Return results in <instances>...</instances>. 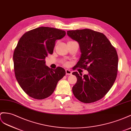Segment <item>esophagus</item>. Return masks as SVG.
Returning a JSON list of instances; mask_svg holds the SVG:
<instances>
[{
    "label": "esophagus",
    "instance_id": "esophagus-1",
    "mask_svg": "<svg viewBox=\"0 0 131 131\" xmlns=\"http://www.w3.org/2000/svg\"><path fill=\"white\" fill-rule=\"evenodd\" d=\"M66 75H71L72 74V71L70 70L67 69L66 70Z\"/></svg>",
    "mask_w": 131,
    "mask_h": 131
}]
</instances>
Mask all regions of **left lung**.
<instances>
[{"label": "left lung", "mask_w": 131, "mask_h": 131, "mask_svg": "<svg viewBox=\"0 0 131 131\" xmlns=\"http://www.w3.org/2000/svg\"><path fill=\"white\" fill-rule=\"evenodd\" d=\"M80 45L81 56L76 68L86 70L88 74L72 73L77 82L72 87L74 96L84 103L96 102L113 86L118 71V55L103 33L90 29L67 31Z\"/></svg>", "instance_id": "1"}]
</instances>
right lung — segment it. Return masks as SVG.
<instances>
[{"mask_svg": "<svg viewBox=\"0 0 131 131\" xmlns=\"http://www.w3.org/2000/svg\"><path fill=\"white\" fill-rule=\"evenodd\" d=\"M65 35L61 29L40 27L26 32L18 41L13 55L15 75L21 88L32 98H48L65 75L63 68L52 70L45 61L48 54H53L55 41Z\"/></svg>", "mask_w": 131, "mask_h": 131, "instance_id": "right-lung-1", "label": "right lung"}]
</instances>
